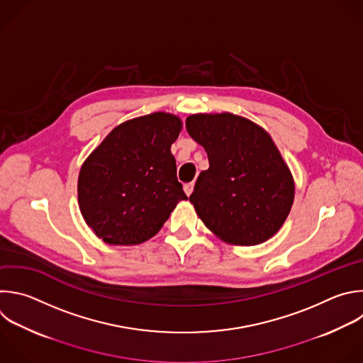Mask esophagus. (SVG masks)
I'll use <instances>...</instances> for the list:
<instances>
[{"instance_id":"obj_1","label":"esophagus","mask_w":363,"mask_h":363,"mask_svg":"<svg viewBox=\"0 0 363 363\" xmlns=\"http://www.w3.org/2000/svg\"><path fill=\"white\" fill-rule=\"evenodd\" d=\"M184 191H185V194L189 196V195L192 194V191H194V182L185 184V185H184Z\"/></svg>"}]
</instances>
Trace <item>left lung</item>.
Returning a JSON list of instances; mask_svg holds the SVG:
<instances>
[{"label": "left lung", "mask_w": 363, "mask_h": 363, "mask_svg": "<svg viewBox=\"0 0 363 363\" xmlns=\"http://www.w3.org/2000/svg\"><path fill=\"white\" fill-rule=\"evenodd\" d=\"M186 131L208 154L189 196L205 226L228 244L265 242L285 222L295 186L272 138L233 113H195Z\"/></svg>", "instance_id": "1"}]
</instances>
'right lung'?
<instances>
[{"label": "right lung", "instance_id": "add662e5", "mask_svg": "<svg viewBox=\"0 0 363 363\" xmlns=\"http://www.w3.org/2000/svg\"><path fill=\"white\" fill-rule=\"evenodd\" d=\"M181 128V119L165 112L130 119L113 128L84 162L79 209L106 244L144 242L186 199L171 154Z\"/></svg>", "mask_w": 363, "mask_h": 363}]
</instances>
